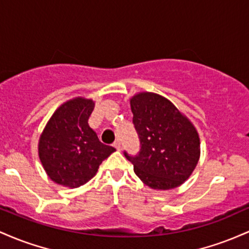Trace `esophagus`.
<instances>
[{
  "instance_id": "esophagus-1",
  "label": "esophagus",
  "mask_w": 249,
  "mask_h": 249,
  "mask_svg": "<svg viewBox=\"0 0 249 249\" xmlns=\"http://www.w3.org/2000/svg\"><path fill=\"white\" fill-rule=\"evenodd\" d=\"M113 146H114V148H115L116 150H121V143H120L119 141H115V142H114Z\"/></svg>"
}]
</instances>
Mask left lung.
Wrapping results in <instances>:
<instances>
[{"instance_id":"obj_1","label":"left lung","mask_w":249,"mask_h":249,"mask_svg":"<svg viewBox=\"0 0 249 249\" xmlns=\"http://www.w3.org/2000/svg\"><path fill=\"white\" fill-rule=\"evenodd\" d=\"M139 134V155L124 156L144 185L156 191L177 188L200 159V138L191 120L162 95L141 91L130 99Z\"/></svg>"}]
</instances>
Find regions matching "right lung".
Returning a JSON list of instances; mask_svg holds the SVG:
<instances>
[{"label":"right lung","instance_id":"right-lung-1","mask_svg":"<svg viewBox=\"0 0 249 249\" xmlns=\"http://www.w3.org/2000/svg\"><path fill=\"white\" fill-rule=\"evenodd\" d=\"M95 102L86 97L68 100L54 111L38 140V158L57 185L77 188L96 175L99 166L115 148L106 146L89 127Z\"/></svg>","mask_w":249,"mask_h":249}]
</instances>
